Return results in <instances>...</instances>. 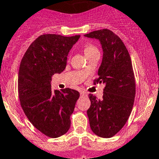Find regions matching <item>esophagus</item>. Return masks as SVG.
Returning a JSON list of instances; mask_svg holds the SVG:
<instances>
[{
  "mask_svg": "<svg viewBox=\"0 0 159 159\" xmlns=\"http://www.w3.org/2000/svg\"><path fill=\"white\" fill-rule=\"evenodd\" d=\"M80 94H81V97H83V96H86V93L84 92V91H82V90H81V91H80Z\"/></svg>",
  "mask_w": 159,
  "mask_h": 159,
  "instance_id": "1",
  "label": "esophagus"
}]
</instances>
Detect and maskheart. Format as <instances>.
I'll return each mask as SVG.
<instances>
[{
	"instance_id": "1",
	"label": "heart",
	"mask_w": 159,
	"mask_h": 159,
	"mask_svg": "<svg viewBox=\"0 0 159 159\" xmlns=\"http://www.w3.org/2000/svg\"><path fill=\"white\" fill-rule=\"evenodd\" d=\"M83 49H84V52H85L86 56H89V55H92L93 53L98 51L97 47L94 44H93L92 43H86L83 47Z\"/></svg>"
}]
</instances>
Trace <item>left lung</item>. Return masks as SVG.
<instances>
[{
    "label": "left lung",
    "mask_w": 159,
    "mask_h": 159,
    "mask_svg": "<svg viewBox=\"0 0 159 159\" xmlns=\"http://www.w3.org/2000/svg\"><path fill=\"white\" fill-rule=\"evenodd\" d=\"M85 36L101 41L103 59L93 85L104 84L103 99L89 94L87 111L91 130L102 138H111L122 129L130 116L135 96V80L131 57L121 39L108 29Z\"/></svg>",
    "instance_id": "8db88e82"
}]
</instances>
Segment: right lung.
I'll use <instances>...</instances> for the list:
<instances>
[{
  "label": "right lung",
  "instance_id": "right-lung-1",
  "mask_svg": "<svg viewBox=\"0 0 159 159\" xmlns=\"http://www.w3.org/2000/svg\"><path fill=\"white\" fill-rule=\"evenodd\" d=\"M80 35H41L29 46L20 65L18 94L24 113L37 130L50 138L66 134L80 97L77 90L51 89V77L62 73L70 50Z\"/></svg>",
  "mask_w": 159,
  "mask_h": 159
}]
</instances>
